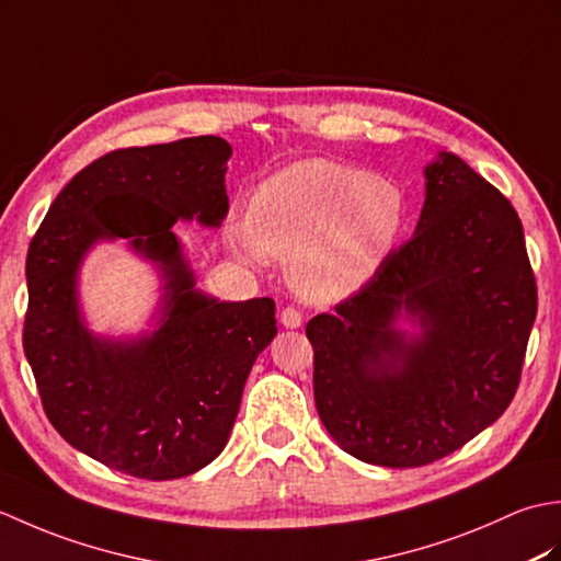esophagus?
Segmentation results:
<instances>
[{
    "mask_svg": "<svg viewBox=\"0 0 561 561\" xmlns=\"http://www.w3.org/2000/svg\"><path fill=\"white\" fill-rule=\"evenodd\" d=\"M279 323H282L284 328H289V330H294V328H301V323H304V316H301V311H296L294 306H287V308H282V313H279Z\"/></svg>",
    "mask_w": 561,
    "mask_h": 561,
    "instance_id": "34e87169",
    "label": "esophagus"
}]
</instances>
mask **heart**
Returning <instances> with one entry per match:
<instances>
[{
    "instance_id": "obj_1",
    "label": "heart",
    "mask_w": 561,
    "mask_h": 561,
    "mask_svg": "<svg viewBox=\"0 0 561 561\" xmlns=\"http://www.w3.org/2000/svg\"><path fill=\"white\" fill-rule=\"evenodd\" d=\"M408 197L390 178L330 159L289 163L262 183L229 241L243 257H287L301 299L337 304L362 291L396 253Z\"/></svg>"
}]
</instances>
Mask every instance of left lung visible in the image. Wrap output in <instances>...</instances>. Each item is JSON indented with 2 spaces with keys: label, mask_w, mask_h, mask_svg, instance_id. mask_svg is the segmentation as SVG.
Returning <instances> with one entry per match:
<instances>
[{
  "label": "left lung",
  "mask_w": 561,
  "mask_h": 561,
  "mask_svg": "<svg viewBox=\"0 0 561 561\" xmlns=\"http://www.w3.org/2000/svg\"><path fill=\"white\" fill-rule=\"evenodd\" d=\"M414 236L335 313L308 320L320 422L383 468L446 458L516 396L538 289L516 209L450 151L424 169ZM408 317L416 336L397 328Z\"/></svg>",
  "instance_id": "8db88e82"
}]
</instances>
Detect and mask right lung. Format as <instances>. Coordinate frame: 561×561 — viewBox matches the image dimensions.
Masks as SVG:
<instances>
[{"instance_id":"obj_1","label":"right lung","mask_w":561,"mask_h":561,"mask_svg":"<svg viewBox=\"0 0 561 561\" xmlns=\"http://www.w3.org/2000/svg\"><path fill=\"white\" fill-rule=\"evenodd\" d=\"M221 137L117 149L65 185L26 257L23 352L47 420L69 446L141 480L187 478L224 450L257 354L277 335L272 299L219 301L195 289L178 219L217 229L229 211ZM125 237L160 270L158 328L93 336L78 270L99 242Z\"/></svg>"}]
</instances>
